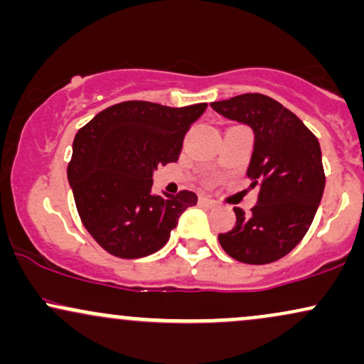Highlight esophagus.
Returning a JSON list of instances; mask_svg holds the SVG:
<instances>
[{"mask_svg":"<svg viewBox=\"0 0 364 364\" xmlns=\"http://www.w3.org/2000/svg\"><path fill=\"white\" fill-rule=\"evenodd\" d=\"M200 203H203V205L207 207H215L217 202L214 198H208V196H200Z\"/></svg>","mask_w":364,"mask_h":364,"instance_id":"1","label":"esophagus"}]
</instances>
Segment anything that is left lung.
Returning <instances> with one entry per match:
<instances>
[{
    "label": "left lung",
    "mask_w": 364,
    "mask_h": 364,
    "mask_svg": "<svg viewBox=\"0 0 364 364\" xmlns=\"http://www.w3.org/2000/svg\"><path fill=\"white\" fill-rule=\"evenodd\" d=\"M224 118L253 129L248 178L260 186L250 214L236 207V224L219 243L229 257L250 265L286 257L310 229L325 188L316 136L294 112L263 94H243L210 104Z\"/></svg>",
    "instance_id": "1"
}]
</instances>
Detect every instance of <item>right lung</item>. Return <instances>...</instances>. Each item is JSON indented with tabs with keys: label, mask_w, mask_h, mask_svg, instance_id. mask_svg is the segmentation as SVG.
I'll return each mask as SVG.
<instances>
[{
	"label": "right lung",
	"mask_w": 364,
	"mask_h": 364,
	"mask_svg": "<svg viewBox=\"0 0 364 364\" xmlns=\"http://www.w3.org/2000/svg\"><path fill=\"white\" fill-rule=\"evenodd\" d=\"M207 104L169 107L147 101L114 104L78 129L68 183L90 236L119 258H141L168 243L193 191L154 195L157 166L176 162L183 139Z\"/></svg>",
	"instance_id": "right-lung-1"
}]
</instances>
